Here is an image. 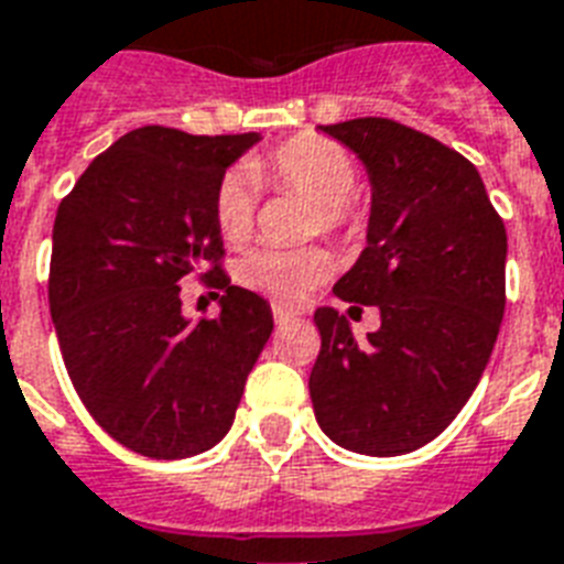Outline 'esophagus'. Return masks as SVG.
Instances as JSON below:
<instances>
[{"mask_svg":"<svg viewBox=\"0 0 564 564\" xmlns=\"http://www.w3.org/2000/svg\"><path fill=\"white\" fill-rule=\"evenodd\" d=\"M272 313H274V322H278V325H290V322H295V318H299V313H292V310L281 307V304H274Z\"/></svg>","mask_w":564,"mask_h":564,"instance_id":"esophagus-1","label":"esophagus"}]
</instances>
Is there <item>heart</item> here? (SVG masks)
<instances>
[{"label":"heart","instance_id":"heart-1","mask_svg":"<svg viewBox=\"0 0 564 564\" xmlns=\"http://www.w3.org/2000/svg\"><path fill=\"white\" fill-rule=\"evenodd\" d=\"M248 177L254 184L274 189H292L313 202L310 230L316 234H351L357 225L354 181L357 163L343 145L316 134H299L278 145L265 158L248 163ZM216 228L228 246H242L254 230V187L242 172H228L213 195ZM330 272V260L316 248L283 251L257 248L239 265V281L251 290L272 295L281 304H299L316 283Z\"/></svg>","mask_w":564,"mask_h":564}]
</instances>
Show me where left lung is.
Segmentation results:
<instances>
[{"mask_svg": "<svg viewBox=\"0 0 564 564\" xmlns=\"http://www.w3.org/2000/svg\"><path fill=\"white\" fill-rule=\"evenodd\" d=\"M318 131L369 175L366 248L334 292L380 310V327L357 343L339 310H316L313 412L345 451L410 454L459 415L489 366L507 307V228L474 163L433 137L380 117Z\"/></svg>", "mask_w": 564, "mask_h": 564, "instance_id": "left-lung-1", "label": "left lung"}]
</instances>
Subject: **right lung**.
<instances>
[{
    "label": "right lung",
    "instance_id": "obj_1",
    "mask_svg": "<svg viewBox=\"0 0 564 564\" xmlns=\"http://www.w3.org/2000/svg\"><path fill=\"white\" fill-rule=\"evenodd\" d=\"M260 140L137 128L57 207L48 269L57 345L87 412L134 454L187 459L219 445L272 336L269 301L230 286L219 269L213 216L228 166ZM193 273L226 290L216 319L183 316L180 283Z\"/></svg>",
    "mask_w": 564,
    "mask_h": 564
}]
</instances>
